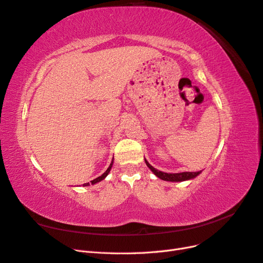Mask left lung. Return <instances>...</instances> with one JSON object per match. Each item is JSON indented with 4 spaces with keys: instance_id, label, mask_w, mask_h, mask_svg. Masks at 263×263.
Listing matches in <instances>:
<instances>
[{
    "instance_id": "obj_1",
    "label": "left lung",
    "mask_w": 263,
    "mask_h": 263,
    "mask_svg": "<svg viewBox=\"0 0 263 263\" xmlns=\"http://www.w3.org/2000/svg\"><path fill=\"white\" fill-rule=\"evenodd\" d=\"M145 162L147 164L148 168L155 173V176H157L159 179H161L163 181H170V182H182V181H186V180H191L196 178L198 174H200L202 171L198 172H180V173H166V172H162L159 171L157 169H155L153 165H151L146 159Z\"/></svg>"
}]
</instances>
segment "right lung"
Wrapping results in <instances>:
<instances>
[{
	"label": "right lung",
	"mask_w": 263,
	"mask_h": 263,
	"mask_svg": "<svg viewBox=\"0 0 263 263\" xmlns=\"http://www.w3.org/2000/svg\"><path fill=\"white\" fill-rule=\"evenodd\" d=\"M113 162H114V158H113V160H112V162H110V164H109V166L107 168V170L102 174L101 177H99V178H97V179H94V180H92L91 181V183L92 184H95V183H98V182H100V181H102V180H104L106 177H107V174L109 173V171H110V169H112V165H113ZM86 185H90V183H84L83 184V186H86Z\"/></svg>",
	"instance_id": "add662e5"
}]
</instances>
